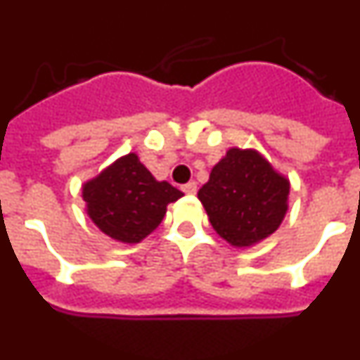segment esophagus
I'll use <instances>...</instances> for the list:
<instances>
[{
	"label": "esophagus",
	"mask_w": 360,
	"mask_h": 360,
	"mask_svg": "<svg viewBox=\"0 0 360 360\" xmlns=\"http://www.w3.org/2000/svg\"><path fill=\"white\" fill-rule=\"evenodd\" d=\"M182 191L186 195H195L196 191H198V186H196V182H189L186 186H182Z\"/></svg>",
	"instance_id": "34e87169"
}]
</instances>
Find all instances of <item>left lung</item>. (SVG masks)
<instances>
[{"label":"left lung","instance_id":"left-lung-1","mask_svg":"<svg viewBox=\"0 0 360 360\" xmlns=\"http://www.w3.org/2000/svg\"><path fill=\"white\" fill-rule=\"evenodd\" d=\"M290 184L254 149H229L198 191L209 221L234 247H250L278 231Z\"/></svg>","mask_w":360,"mask_h":360}]
</instances>
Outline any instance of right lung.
<instances>
[{
    "mask_svg": "<svg viewBox=\"0 0 360 360\" xmlns=\"http://www.w3.org/2000/svg\"><path fill=\"white\" fill-rule=\"evenodd\" d=\"M184 196L158 182L135 153L119 158L82 186L86 211L104 234L122 243H139L160 225L165 207Z\"/></svg>",
    "mask_w": 360,
    "mask_h": 360,
    "instance_id": "add662e5",
    "label": "right lung"
}]
</instances>
